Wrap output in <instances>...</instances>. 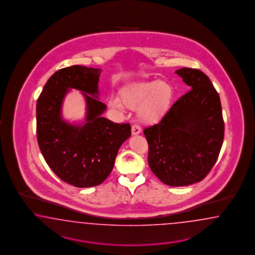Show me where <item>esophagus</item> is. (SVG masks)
<instances>
[{
  "label": "esophagus",
  "instance_id": "34e87169",
  "mask_svg": "<svg viewBox=\"0 0 255 255\" xmlns=\"http://www.w3.org/2000/svg\"><path fill=\"white\" fill-rule=\"evenodd\" d=\"M140 132H141L140 126L137 125V124H133V125L131 126V134H132V135H136V134H139Z\"/></svg>",
  "mask_w": 255,
  "mask_h": 255
}]
</instances>
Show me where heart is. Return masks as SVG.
<instances>
[{
  "mask_svg": "<svg viewBox=\"0 0 255 255\" xmlns=\"http://www.w3.org/2000/svg\"><path fill=\"white\" fill-rule=\"evenodd\" d=\"M122 102L126 108L138 110L139 119L146 124H154L166 113L173 98L169 83L159 80L138 82L128 86L121 93ZM117 98H111V108L123 110L124 106Z\"/></svg>",
  "mask_w": 255,
  "mask_h": 255,
  "instance_id": "1",
  "label": "heart"
}]
</instances>
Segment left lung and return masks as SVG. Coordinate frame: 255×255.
<instances>
[{
	"mask_svg": "<svg viewBox=\"0 0 255 255\" xmlns=\"http://www.w3.org/2000/svg\"><path fill=\"white\" fill-rule=\"evenodd\" d=\"M191 91L180 97L159 124L147 127V162L155 176L166 185L199 182L215 164L224 136L220 96L206 74L181 68Z\"/></svg>",
	"mask_w": 255,
	"mask_h": 255,
	"instance_id": "1",
	"label": "left lung"
}]
</instances>
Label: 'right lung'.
Masks as SVG:
<instances>
[{
  "label": "right lung",
  "instance_id": "add662e5",
  "mask_svg": "<svg viewBox=\"0 0 255 255\" xmlns=\"http://www.w3.org/2000/svg\"><path fill=\"white\" fill-rule=\"evenodd\" d=\"M101 69L73 65L47 80L36 105L39 147L55 174L77 188L100 185L114 167L119 148L131 135L129 124L102 117L107 106L98 100ZM70 88L83 92L86 122L72 125L61 116L62 103Z\"/></svg>",
  "mask_w": 255,
  "mask_h": 255
}]
</instances>
